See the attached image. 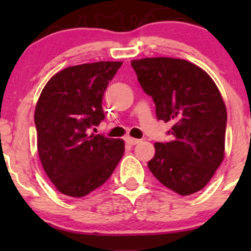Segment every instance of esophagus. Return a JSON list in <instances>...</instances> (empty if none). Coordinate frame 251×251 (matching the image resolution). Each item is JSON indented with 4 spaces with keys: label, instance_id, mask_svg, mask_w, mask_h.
<instances>
[{
    "label": "esophagus",
    "instance_id": "34e87169",
    "mask_svg": "<svg viewBox=\"0 0 251 251\" xmlns=\"http://www.w3.org/2000/svg\"><path fill=\"white\" fill-rule=\"evenodd\" d=\"M125 142L128 144V145H135V144L140 143L139 139H135V138H132V137H126L125 138Z\"/></svg>",
    "mask_w": 251,
    "mask_h": 251
}]
</instances>
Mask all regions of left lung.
Masks as SVG:
<instances>
[{
    "instance_id": "8db88e82",
    "label": "left lung",
    "mask_w": 251,
    "mask_h": 251,
    "mask_svg": "<svg viewBox=\"0 0 251 251\" xmlns=\"http://www.w3.org/2000/svg\"><path fill=\"white\" fill-rule=\"evenodd\" d=\"M131 65L153 99L157 119L172 124L171 142L154 144L150 171L181 196L201 191L224 158L226 108L217 86L186 60L145 57Z\"/></svg>"
}]
</instances>
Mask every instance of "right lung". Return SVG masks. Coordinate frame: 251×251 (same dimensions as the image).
Instances as JSON below:
<instances>
[{
  "mask_svg": "<svg viewBox=\"0 0 251 251\" xmlns=\"http://www.w3.org/2000/svg\"><path fill=\"white\" fill-rule=\"evenodd\" d=\"M123 62L72 66L46 83L34 122L40 160L57 191L83 197L101 186L122 159L123 139L88 134L105 119L103 92Z\"/></svg>",
  "mask_w": 251,
  "mask_h": 251,
  "instance_id": "1",
  "label": "right lung"
}]
</instances>
